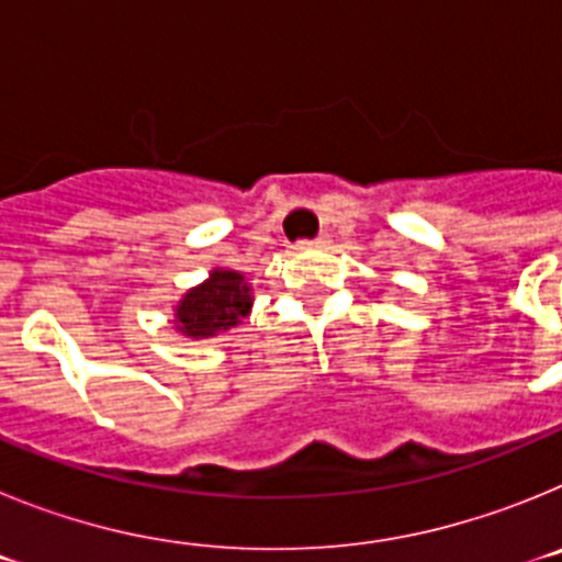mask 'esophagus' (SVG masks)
Wrapping results in <instances>:
<instances>
[{
	"instance_id": "esophagus-1",
	"label": "esophagus",
	"mask_w": 562,
	"mask_h": 562,
	"mask_svg": "<svg viewBox=\"0 0 562 562\" xmlns=\"http://www.w3.org/2000/svg\"><path fill=\"white\" fill-rule=\"evenodd\" d=\"M324 247V245H329V233H321V236L317 238H304V241H301V247Z\"/></svg>"
}]
</instances>
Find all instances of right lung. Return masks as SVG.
<instances>
[{
    "mask_svg": "<svg viewBox=\"0 0 562 562\" xmlns=\"http://www.w3.org/2000/svg\"><path fill=\"white\" fill-rule=\"evenodd\" d=\"M252 295L245 278L233 270H213L205 284L188 292L177 306V329L200 340L227 331L250 312Z\"/></svg>",
    "mask_w": 562,
    "mask_h": 562,
    "instance_id": "obj_1",
    "label": "right lung"
}]
</instances>
